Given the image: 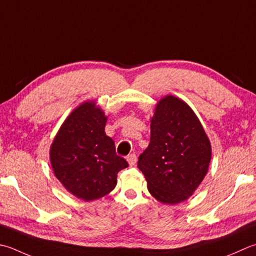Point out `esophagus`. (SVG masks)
<instances>
[{"mask_svg": "<svg viewBox=\"0 0 256 256\" xmlns=\"http://www.w3.org/2000/svg\"><path fill=\"white\" fill-rule=\"evenodd\" d=\"M126 160H128V164H130V165H131V166H133V165H135V163H136V161H138L136 154H135V153H132V154H130V155H128V158H126Z\"/></svg>", "mask_w": 256, "mask_h": 256, "instance_id": "34e87169", "label": "esophagus"}]
</instances>
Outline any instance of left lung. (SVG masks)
<instances>
[{
	"label": "left lung",
	"instance_id": "8db88e82",
	"mask_svg": "<svg viewBox=\"0 0 256 256\" xmlns=\"http://www.w3.org/2000/svg\"><path fill=\"white\" fill-rule=\"evenodd\" d=\"M210 161L211 144L192 108L171 95L161 100L138 161L148 192L165 204L184 201L203 181Z\"/></svg>",
	"mask_w": 256,
	"mask_h": 256
}]
</instances>
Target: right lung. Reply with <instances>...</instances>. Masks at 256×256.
<instances>
[{"mask_svg":"<svg viewBox=\"0 0 256 256\" xmlns=\"http://www.w3.org/2000/svg\"><path fill=\"white\" fill-rule=\"evenodd\" d=\"M106 118L94 103H83L65 120L51 146L55 176L68 191L84 201L110 193L118 173L128 164L115 152L104 132Z\"/></svg>","mask_w":256,"mask_h":256,"instance_id":"add662e5","label":"right lung"}]
</instances>
